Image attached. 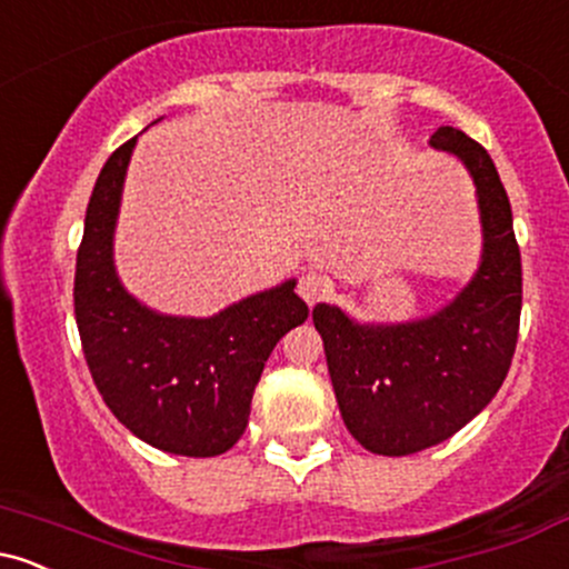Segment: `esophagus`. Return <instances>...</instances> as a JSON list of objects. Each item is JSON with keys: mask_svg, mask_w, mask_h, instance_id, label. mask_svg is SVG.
<instances>
[{"mask_svg": "<svg viewBox=\"0 0 569 569\" xmlns=\"http://www.w3.org/2000/svg\"><path fill=\"white\" fill-rule=\"evenodd\" d=\"M297 291L307 305H316L331 291V280L329 276H323V272H305V276L299 278Z\"/></svg>", "mask_w": 569, "mask_h": 569, "instance_id": "1", "label": "esophagus"}]
</instances>
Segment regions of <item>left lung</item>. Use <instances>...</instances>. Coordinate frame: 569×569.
Segmentation results:
<instances>
[{"label": "left lung", "mask_w": 569, "mask_h": 569, "mask_svg": "<svg viewBox=\"0 0 569 569\" xmlns=\"http://www.w3.org/2000/svg\"><path fill=\"white\" fill-rule=\"evenodd\" d=\"M430 147L462 160L476 184L481 262L449 305L407 323H358L312 307L342 420L361 447L401 457L447 441L506 380L521 316V257L511 202L487 149L441 126Z\"/></svg>", "instance_id": "left-lung-1"}]
</instances>
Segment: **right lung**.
Instances as JSON below:
<instances>
[{
    "label": "right lung",
    "mask_w": 569,
    "mask_h": 569,
    "mask_svg": "<svg viewBox=\"0 0 569 569\" xmlns=\"http://www.w3.org/2000/svg\"><path fill=\"white\" fill-rule=\"evenodd\" d=\"M136 139L98 173L77 251L74 316L84 361L117 420L154 449L217 457L238 443L278 339L305 323L297 280L240 299L211 318L162 316L122 286L114 227Z\"/></svg>",
    "instance_id": "obj_1"
}]
</instances>
